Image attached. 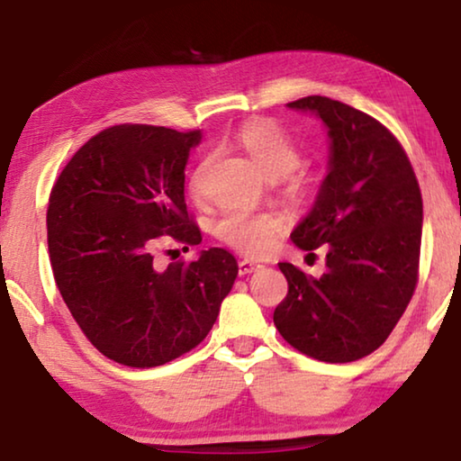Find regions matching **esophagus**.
Segmentation results:
<instances>
[{
  "mask_svg": "<svg viewBox=\"0 0 461 461\" xmlns=\"http://www.w3.org/2000/svg\"><path fill=\"white\" fill-rule=\"evenodd\" d=\"M260 268H262V264H258V262H254V260H248V258H244V260H240V264H238V272H240V276L252 275V272H256V270H260Z\"/></svg>",
  "mask_w": 461,
  "mask_h": 461,
  "instance_id": "1",
  "label": "esophagus"
}]
</instances>
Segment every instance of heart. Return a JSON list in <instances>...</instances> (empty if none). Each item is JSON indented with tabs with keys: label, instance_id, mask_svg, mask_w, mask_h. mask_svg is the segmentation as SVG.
I'll return each instance as SVG.
<instances>
[{
	"label": "heart",
	"instance_id": "b5f03b06",
	"mask_svg": "<svg viewBox=\"0 0 461 461\" xmlns=\"http://www.w3.org/2000/svg\"><path fill=\"white\" fill-rule=\"evenodd\" d=\"M236 144L256 162L272 181L288 178V191L293 197H305L309 193V178L293 173L301 165V150L293 138L272 120H249L236 131ZM209 168V158H203L191 176V193L201 194V183ZM283 220L270 212H249V209H230L215 223V233L221 241L248 256H264L275 248L283 231Z\"/></svg>",
	"mask_w": 461,
	"mask_h": 461
}]
</instances>
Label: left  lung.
<instances>
[{"label":"left lung","instance_id":"obj_1","mask_svg":"<svg viewBox=\"0 0 461 461\" xmlns=\"http://www.w3.org/2000/svg\"><path fill=\"white\" fill-rule=\"evenodd\" d=\"M330 134V173L309 215L291 233L303 249L325 246L323 276L280 262L288 283L275 309L278 333L301 354L346 364L386 341L419 280L423 199L393 131L341 101L309 95Z\"/></svg>","mask_w":461,"mask_h":461}]
</instances>
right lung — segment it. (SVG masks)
Here are the masks:
<instances>
[{"instance_id": "obj_1", "label": "right lung", "mask_w": 461, "mask_h": 461, "mask_svg": "<svg viewBox=\"0 0 461 461\" xmlns=\"http://www.w3.org/2000/svg\"><path fill=\"white\" fill-rule=\"evenodd\" d=\"M199 142L201 130L120 123L85 142L50 191L46 230L62 301L85 338L130 368L197 348L238 276L223 248L165 270L154 264L162 238L201 244L185 203V167Z\"/></svg>"}]
</instances>
